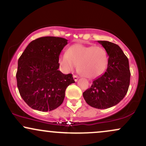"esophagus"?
I'll return each instance as SVG.
<instances>
[{
    "mask_svg": "<svg viewBox=\"0 0 146 146\" xmlns=\"http://www.w3.org/2000/svg\"><path fill=\"white\" fill-rule=\"evenodd\" d=\"M73 80H75V82H77V81H78V78H79V77L78 76V75H73Z\"/></svg>",
    "mask_w": 146,
    "mask_h": 146,
    "instance_id": "obj_1",
    "label": "esophagus"
}]
</instances>
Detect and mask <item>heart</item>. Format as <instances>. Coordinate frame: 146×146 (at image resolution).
I'll return each instance as SVG.
<instances>
[{"instance_id":"1","label":"heart","mask_w":146,"mask_h":146,"mask_svg":"<svg viewBox=\"0 0 146 146\" xmlns=\"http://www.w3.org/2000/svg\"><path fill=\"white\" fill-rule=\"evenodd\" d=\"M58 61L64 71L71 72L78 65L80 75L93 79L104 73L108 66V56L102 46L75 44L68 48L67 53L60 55Z\"/></svg>"}]
</instances>
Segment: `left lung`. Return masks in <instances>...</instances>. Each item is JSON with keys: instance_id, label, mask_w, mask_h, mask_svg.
<instances>
[{"instance_id": "1", "label": "left lung", "mask_w": 146, "mask_h": 146, "mask_svg": "<svg viewBox=\"0 0 146 146\" xmlns=\"http://www.w3.org/2000/svg\"><path fill=\"white\" fill-rule=\"evenodd\" d=\"M98 42L108 56L106 71L93 80L90 88L83 93L88 105L98 109H106L117 105L123 100L130 85L129 62L121 48L108 41Z\"/></svg>"}]
</instances>
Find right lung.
I'll return each mask as SVG.
<instances>
[{
	"label": "right lung",
	"instance_id": "add662e5",
	"mask_svg": "<svg viewBox=\"0 0 146 146\" xmlns=\"http://www.w3.org/2000/svg\"><path fill=\"white\" fill-rule=\"evenodd\" d=\"M67 41L59 37H41L31 42L18 59V90L33 109H56L62 104L66 87L75 83L72 74H63L58 70L60 54Z\"/></svg>",
	"mask_w": 146,
	"mask_h": 146
}]
</instances>
